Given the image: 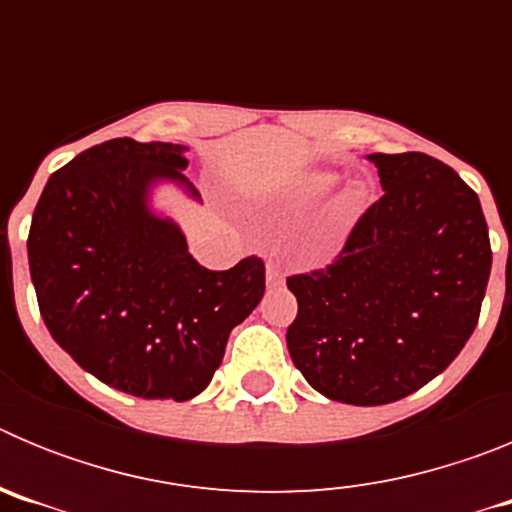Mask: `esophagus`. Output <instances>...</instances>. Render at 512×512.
<instances>
[{"mask_svg":"<svg viewBox=\"0 0 512 512\" xmlns=\"http://www.w3.org/2000/svg\"><path fill=\"white\" fill-rule=\"evenodd\" d=\"M266 284H269V287H282L284 284V274L277 264L266 266Z\"/></svg>","mask_w":512,"mask_h":512,"instance_id":"esophagus-1","label":"esophagus"}]
</instances>
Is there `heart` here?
Listing matches in <instances>:
<instances>
[{"label": "heart", "mask_w": 512, "mask_h": 512, "mask_svg": "<svg viewBox=\"0 0 512 512\" xmlns=\"http://www.w3.org/2000/svg\"><path fill=\"white\" fill-rule=\"evenodd\" d=\"M330 184H333V176H318V179L312 182L310 189H312V194H323V192H328ZM354 202H356V194H348V197H346V205H343V212H351V207H354ZM338 243H341V228L333 230V233H330L328 238H325L323 253L333 251V248H336Z\"/></svg>", "instance_id": "heart-1"}]
</instances>
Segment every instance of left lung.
<instances>
[{
  "label": "left lung",
  "mask_w": 512,
  "mask_h": 512,
  "mask_svg": "<svg viewBox=\"0 0 512 512\" xmlns=\"http://www.w3.org/2000/svg\"><path fill=\"white\" fill-rule=\"evenodd\" d=\"M384 194L325 269L287 277V348L320 395L387 405L413 395L474 333L492 248L482 205L428 153H372Z\"/></svg>",
  "instance_id": "obj_1"
}]
</instances>
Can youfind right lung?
I'll return each instance as SVG.
<instances>
[{"label":"right lung","mask_w":512,"mask_h":512,"mask_svg":"<svg viewBox=\"0 0 512 512\" xmlns=\"http://www.w3.org/2000/svg\"><path fill=\"white\" fill-rule=\"evenodd\" d=\"M182 151L133 138L81 151L48 179L27 235L30 277L53 341L104 384L146 400L200 395L230 330L266 287L259 256L210 271L174 223L148 212L153 179L187 182Z\"/></svg>","instance_id":"add662e5"}]
</instances>
